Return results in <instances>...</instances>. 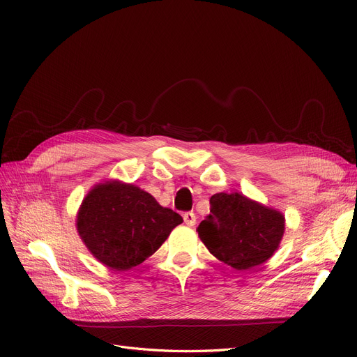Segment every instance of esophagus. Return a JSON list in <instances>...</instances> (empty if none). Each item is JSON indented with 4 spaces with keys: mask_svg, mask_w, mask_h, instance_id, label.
<instances>
[{
    "mask_svg": "<svg viewBox=\"0 0 357 357\" xmlns=\"http://www.w3.org/2000/svg\"><path fill=\"white\" fill-rule=\"evenodd\" d=\"M183 221H185L186 226L192 227V226H195V222H197V215H195L192 211L185 213V214H183Z\"/></svg>",
    "mask_w": 357,
    "mask_h": 357,
    "instance_id": "1",
    "label": "esophagus"
}]
</instances>
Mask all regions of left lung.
Returning <instances> with one entry per match:
<instances>
[{"mask_svg":"<svg viewBox=\"0 0 357 357\" xmlns=\"http://www.w3.org/2000/svg\"><path fill=\"white\" fill-rule=\"evenodd\" d=\"M198 236L224 264L249 271L266 261L284 236V215L241 194H215Z\"/></svg>","mask_w":357,"mask_h":357,"instance_id":"8db88e82","label":"left lung"}]
</instances>
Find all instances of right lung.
Returning <instances> with one entry per match:
<instances>
[{
    "mask_svg": "<svg viewBox=\"0 0 357 357\" xmlns=\"http://www.w3.org/2000/svg\"><path fill=\"white\" fill-rule=\"evenodd\" d=\"M183 220L135 185L107 182L82 202L78 231L104 265L127 271L153 255Z\"/></svg>",
    "mask_w": 357,
    "mask_h": 357,
    "instance_id": "right-lung-1",
    "label": "right lung"
}]
</instances>
